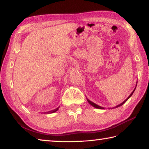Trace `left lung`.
Segmentation results:
<instances>
[{"instance_id": "1", "label": "left lung", "mask_w": 149, "mask_h": 149, "mask_svg": "<svg viewBox=\"0 0 149 149\" xmlns=\"http://www.w3.org/2000/svg\"><path fill=\"white\" fill-rule=\"evenodd\" d=\"M135 90H136V88H135V89H134V90L133 91V92H132V93H131V94H130V95L128 97V98H127L126 100H124L123 103H121V104H119V105H117V106H116L115 107H120V106H121V105H123L124 104V103H125L127 100H128L130 98V97L132 96V94H133V93H134V92L135 91ZM88 100V103H89V104H90L91 105H93V107H96V108H98V109H104V107H100V106H99V105H96V104H94V103H93V102H92L91 101H90V100Z\"/></svg>"}]
</instances>
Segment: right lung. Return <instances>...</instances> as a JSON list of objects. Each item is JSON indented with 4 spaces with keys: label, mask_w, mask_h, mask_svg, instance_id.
<instances>
[{
    "label": "right lung",
    "mask_w": 149,
    "mask_h": 149,
    "mask_svg": "<svg viewBox=\"0 0 149 149\" xmlns=\"http://www.w3.org/2000/svg\"><path fill=\"white\" fill-rule=\"evenodd\" d=\"M58 109V108H56V109H54V110L51 111H49V113H54V112L56 111H57ZM47 113H48V112H47Z\"/></svg>",
    "instance_id": "obj_1"
}]
</instances>
